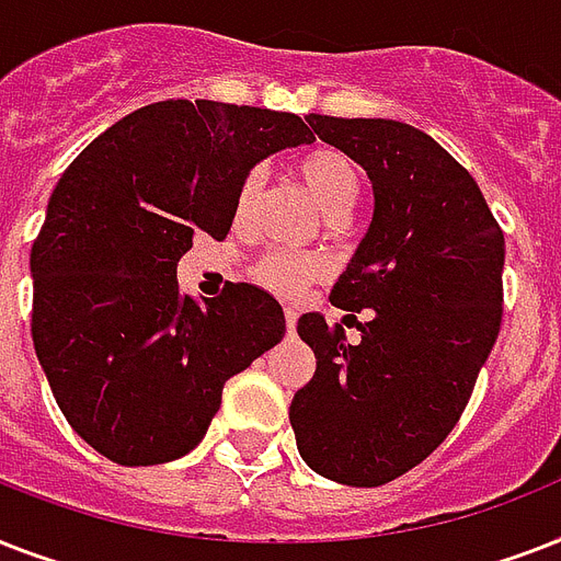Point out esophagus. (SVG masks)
<instances>
[{
	"instance_id": "esophagus-1",
	"label": "esophagus",
	"mask_w": 561,
	"mask_h": 561,
	"mask_svg": "<svg viewBox=\"0 0 561 561\" xmlns=\"http://www.w3.org/2000/svg\"><path fill=\"white\" fill-rule=\"evenodd\" d=\"M285 329H288V334H294V329H297V308H285Z\"/></svg>"
}]
</instances>
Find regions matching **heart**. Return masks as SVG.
Here are the masks:
<instances>
[{
    "mask_svg": "<svg viewBox=\"0 0 561 561\" xmlns=\"http://www.w3.org/2000/svg\"><path fill=\"white\" fill-rule=\"evenodd\" d=\"M297 174L329 220H343L358 203L360 178L346 153L334 151V148H311L297 160ZM259 188H262V174L250 171L238 188V218H244L247 211L253 209ZM325 273H329L325 259L290 253V250H271L253 267L255 279L279 297H297L299 290H306L311 282L323 279Z\"/></svg>",
    "mask_w": 561,
    "mask_h": 561,
    "instance_id": "1",
    "label": "heart"
}]
</instances>
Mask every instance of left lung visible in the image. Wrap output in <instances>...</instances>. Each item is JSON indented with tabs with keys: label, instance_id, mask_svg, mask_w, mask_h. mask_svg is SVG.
I'll return each mask as SVG.
<instances>
[{
	"label": "left lung",
	"instance_id": "1",
	"mask_svg": "<svg viewBox=\"0 0 561 561\" xmlns=\"http://www.w3.org/2000/svg\"><path fill=\"white\" fill-rule=\"evenodd\" d=\"M367 171L373 220L332 288L360 323L302 314L314 378L294 392L299 457L346 486H381L425 460L469 404L501 329L504 232L469 171L419 127L392 118L306 116ZM343 317V323H346Z\"/></svg>",
	"mask_w": 561,
	"mask_h": 561
}]
</instances>
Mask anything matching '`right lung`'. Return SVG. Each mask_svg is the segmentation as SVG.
<instances>
[{
	"instance_id": "right-lung-1",
	"label": "right lung",
	"mask_w": 561,
	"mask_h": 561,
	"mask_svg": "<svg viewBox=\"0 0 561 561\" xmlns=\"http://www.w3.org/2000/svg\"><path fill=\"white\" fill-rule=\"evenodd\" d=\"M311 142L294 113L178 99L107 127L64 171L31 247V337L66 422L107 460L192 451L224 383L282 341L267 290L194 299L178 262L197 236L227 238L259 162Z\"/></svg>"
}]
</instances>
